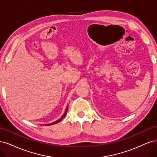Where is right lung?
Returning a JSON list of instances; mask_svg holds the SVG:
<instances>
[{
    "instance_id": "1",
    "label": "right lung",
    "mask_w": 157,
    "mask_h": 157,
    "mask_svg": "<svg viewBox=\"0 0 157 157\" xmlns=\"http://www.w3.org/2000/svg\"><path fill=\"white\" fill-rule=\"evenodd\" d=\"M67 111H68V107H67V108H66V111H65V112H64V115L62 116V117L60 118V119H59V120H57V121H55V122H53V123H51V124H47L46 125H52V124H56V123H59V122H60V121H61L65 116H66V114H67Z\"/></svg>"
}]
</instances>
